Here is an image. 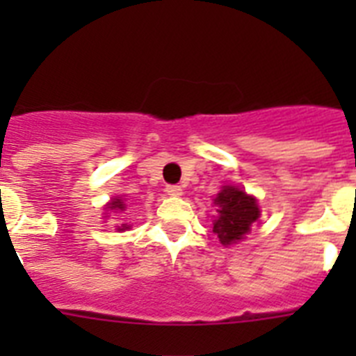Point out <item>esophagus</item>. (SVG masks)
<instances>
[{
  "label": "esophagus",
  "instance_id": "obj_1",
  "mask_svg": "<svg viewBox=\"0 0 356 356\" xmlns=\"http://www.w3.org/2000/svg\"><path fill=\"white\" fill-rule=\"evenodd\" d=\"M165 193H168L169 196H181L184 191H181L180 185H168V187H165Z\"/></svg>",
  "mask_w": 356,
  "mask_h": 356
}]
</instances>
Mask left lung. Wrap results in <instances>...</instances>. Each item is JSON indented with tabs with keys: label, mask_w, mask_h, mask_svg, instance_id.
Masks as SVG:
<instances>
[{
	"label": "left lung",
	"mask_w": 356,
	"mask_h": 356,
	"mask_svg": "<svg viewBox=\"0 0 356 356\" xmlns=\"http://www.w3.org/2000/svg\"><path fill=\"white\" fill-rule=\"evenodd\" d=\"M213 203L217 205V217L213 221V234L222 246H229L250 234L251 225L260 217L259 203L242 188L225 185Z\"/></svg>",
	"instance_id": "obj_1"
}]
</instances>
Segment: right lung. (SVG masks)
Listing matches in <instances>:
<instances>
[{"label":"right lung","instance_id":"right-lung-1","mask_svg":"<svg viewBox=\"0 0 356 356\" xmlns=\"http://www.w3.org/2000/svg\"><path fill=\"white\" fill-rule=\"evenodd\" d=\"M106 210H119V212H122V210H127V203H124V200L122 197H114V200L110 201L108 205L105 207ZM130 226L128 225H122V226H118L119 232H124V229H128Z\"/></svg>","mask_w":356,"mask_h":356}]
</instances>
